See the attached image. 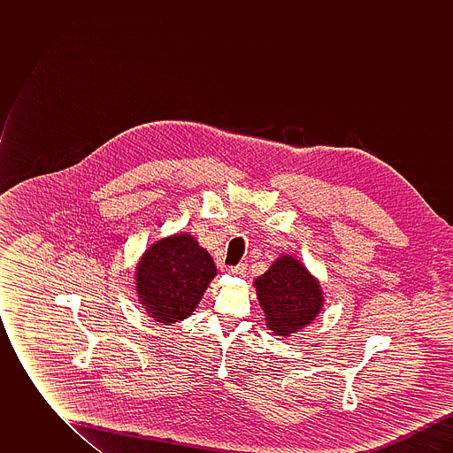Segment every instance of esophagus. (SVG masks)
<instances>
[{"mask_svg":"<svg viewBox=\"0 0 453 453\" xmlns=\"http://www.w3.org/2000/svg\"><path fill=\"white\" fill-rule=\"evenodd\" d=\"M229 272H231L233 275H237V277H244V275H246V265L241 263V265H236V266H231Z\"/></svg>","mask_w":453,"mask_h":453,"instance_id":"obj_1","label":"esophagus"}]
</instances>
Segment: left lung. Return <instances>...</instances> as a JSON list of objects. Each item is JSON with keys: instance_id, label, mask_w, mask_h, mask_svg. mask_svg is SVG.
<instances>
[{"instance_id": "1", "label": "left lung", "mask_w": 453, "mask_h": 453, "mask_svg": "<svg viewBox=\"0 0 453 453\" xmlns=\"http://www.w3.org/2000/svg\"><path fill=\"white\" fill-rule=\"evenodd\" d=\"M253 285L268 329L280 338L299 333L323 311L319 280L296 257L281 255Z\"/></svg>"}]
</instances>
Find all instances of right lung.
I'll use <instances>...</instances> for the list:
<instances>
[{
    "label": "right lung",
    "instance_id": "add662e5",
    "mask_svg": "<svg viewBox=\"0 0 453 453\" xmlns=\"http://www.w3.org/2000/svg\"><path fill=\"white\" fill-rule=\"evenodd\" d=\"M217 275L216 263L188 233L161 237L135 266V294L154 323L187 319Z\"/></svg>",
    "mask_w": 453,
    "mask_h": 453
}]
</instances>
